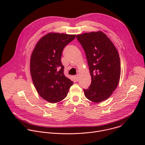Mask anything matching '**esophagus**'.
<instances>
[{
    "mask_svg": "<svg viewBox=\"0 0 145 145\" xmlns=\"http://www.w3.org/2000/svg\"><path fill=\"white\" fill-rule=\"evenodd\" d=\"M75 78H76V80L77 81H78V79H79V75H78V74L76 75V76H75Z\"/></svg>",
    "mask_w": 145,
    "mask_h": 145,
    "instance_id": "34e87169",
    "label": "esophagus"
}]
</instances>
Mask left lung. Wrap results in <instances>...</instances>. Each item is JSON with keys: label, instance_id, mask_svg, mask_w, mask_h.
I'll return each mask as SVG.
<instances>
[{"label": "left lung", "instance_id": "8db88e82", "mask_svg": "<svg viewBox=\"0 0 145 145\" xmlns=\"http://www.w3.org/2000/svg\"><path fill=\"white\" fill-rule=\"evenodd\" d=\"M83 48L91 76V84L84 89L90 101L100 103L110 97L116 88L120 77V61L112 41L101 31L78 34Z\"/></svg>", "mask_w": 145, "mask_h": 145}]
</instances>
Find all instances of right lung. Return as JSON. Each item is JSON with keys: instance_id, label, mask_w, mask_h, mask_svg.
Masks as SVG:
<instances>
[{"instance_id": "obj_1", "label": "right lung", "mask_w": 145, "mask_h": 145, "mask_svg": "<svg viewBox=\"0 0 145 145\" xmlns=\"http://www.w3.org/2000/svg\"><path fill=\"white\" fill-rule=\"evenodd\" d=\"M76 35L49 33L36 44L30 57V74L34 86L44 100L50 103L64 99L73 82L65 76L61 57L65 46Z\"/></svg>"}]
</instances>
